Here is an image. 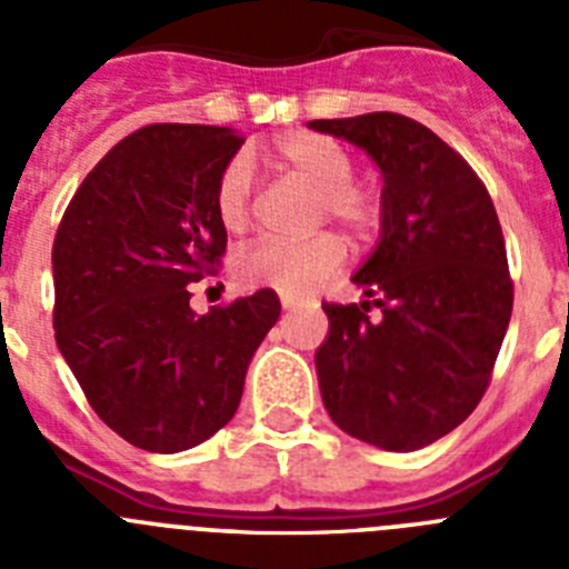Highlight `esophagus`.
I'll use <instances>...</instances> for the list:
<instances>
[{
	"label": "esophagus",
	"instance_id": "1",
	"mask_svg": "<svg viewBox=\"0 0 569 569\" xmlns=\"http://www.w3.org/2000/svg\"><path fill=\"white\" fill-rule=\"evenodd\" d=\"M281 308L288 310V313H293V310H301L305 305H301L299 299H290V296H281Z\"/></svg>",
	"mask_w": 569,
	"mask_h": 569
}]
</instances>
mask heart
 <instances>
[{
    "label": "heart",
    "mask_w": 569,
    "mask_h": 569,
    "mask_svg": "<svg viewBox=\"0 0 569 569\" xmlns=\"http://www.w3.org/2000/svg\"><path fill=\"white\" fill-rule=\"evenodd\" d=\"M281 164L319 193V222L345 224L356 236H373L381 224L376 190L353 182L356 162L336 139L319 133H296L281 139ZM256 208V168L248 153L233 156L216 182V216L224 230L239 233L250 224ZM347 248L336 233L310 236L305 241L259 239L236 256V276L248 288H270L281 296H305L339 273Z\"/></svg>",
    "instance_id": "1"
}]
</instances>
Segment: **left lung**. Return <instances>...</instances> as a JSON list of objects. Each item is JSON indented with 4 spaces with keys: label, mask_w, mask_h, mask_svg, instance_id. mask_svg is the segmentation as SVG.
<instances>
[{
    "label": "left lung",
    "mask_w": 569,
    "mask_h": 569,
    "mask_svg": "<svg viewBox=\"0 0 569 569\" xmlns=\"http://www.w3.org/2000/svg\"><path fill=\"white\" fill-rule=\"evenodd\" d=\"M308 124L359 144L385 179L381 239L353 276L367 299L321 305V401L353 439L410 453L456 430L490 385L512 313L499 216L476 170L416 119Z\"/></svg>",
    "instance_id": "1"
}]
</instances>
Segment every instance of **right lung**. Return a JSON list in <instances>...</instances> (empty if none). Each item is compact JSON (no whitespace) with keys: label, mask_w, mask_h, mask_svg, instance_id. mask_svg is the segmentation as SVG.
I'll list each match as a JSON object with an SVG mask.
<instances>
[{"label":"right lung","mask_w":569,"mask_h":569,"mask_svg":"<svg viewBox=\"0 0 569 569\" xmlns=\"http://www.w3.org/2000/svg\"><path fill=\"white\" fill-rule=\"evenodd\" d=\"M241 142L216 124L124 136L84 176L53 239L59 353L99 419L150 453L190 450L233 419L281 313L270 288L190 310V284L228 248L216 182Z\"/></svg>","instance_id":"right-lung-1"}]
</instances>
